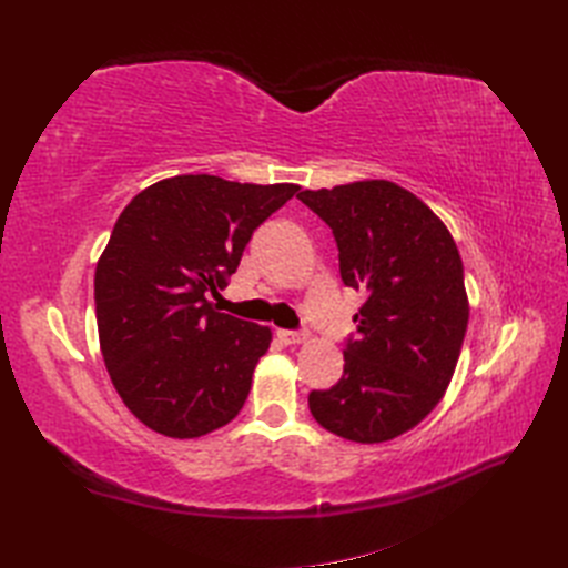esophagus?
I'll use <instances>...</instances> for the list:
<instances>
[{
	"instance_id": "obj_1",
	"label": "esophagus",
	"mask_w": 568,
	"mask_h": 568,
	"mask_svg": "<svg viewBox=\"0 0 568 568\" xmlns=\"http://www.w3.org/2000/svg\"><path fill=\"white\" fill-rule=\"evenodd\" d=\"M277 336L286 343V346H294V343H303L307 338V332L305 329H298V332H294V329H280Z\"/></svg>"
}]
</instances>
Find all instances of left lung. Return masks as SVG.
<instances>
[{"instance_id": "8db88e82", "label": "left lung", "mask_w": 568, "mask_h": 568, "mask_svg": "<svg viewBox=\"0 0 568 568\" xmlns=\"http://www.w3.org/2000/svg\"><path fill=\"white\" fill-rule=\"evenodd\" d=\"M298 199L332 227L343 284L367 294L343 376L307 405L341 438L390 440L417 426L453 379L469 322L455 239L422 199L388 180L305 189Z\"/></svg>"}]
</instances>
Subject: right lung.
Instances as JSON below:
<instances>
[{
	"mask_svg": "<svg viewBox=\"0 0 568 568\" xmlns=\"http://www.w3.org/2000/svg\"><path fill=\"white\" fill-rule=\"evenodd\" d=\"M298 189L178 175L120 213L94 272L99 343L120 398L153 432L199 438L244 407L272 334L217 313L209 296Z\"/></svg>",
	"mask_w": 568,
	"mask_h": 568,
	"instance_id": "add662e5",
	"label": "right lung"
}]
</instances>
